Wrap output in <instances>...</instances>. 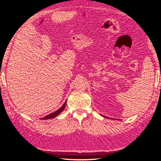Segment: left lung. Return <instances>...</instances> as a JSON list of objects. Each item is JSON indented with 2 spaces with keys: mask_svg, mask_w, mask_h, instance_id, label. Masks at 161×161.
Listing matches in <instances>:
<instances>
[{
  "mask_svg": "<svg viewBox=\"0 0 161 161\" xmlns=\"http://www.w3.org/2000/svg\"><path fill=\"white\" fill-rule=\"evenodd\" d=\"M105 118H107V117H105Z\"/></svg>",
  "mask_w": 161,
  "mask_h": 161,
  "instance_id": "obj_1",
  "label": "left lung"
}]
</instances>
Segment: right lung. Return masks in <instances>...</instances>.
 Wrapping results in <instances>:
<instances>
[{
	"label": "right lung",
	"instance_id": "1",
	"mask_svg": "<svg viewBox=\"0 0 161 161\" xmlns=\"http://www.w3.org/2000/svg\"><path fill=\"white\" fill-rule=\"evenodd\" d=\"M66 101H65V103H64V105H63L59 109H58L57 111H54V112H53V113H52V114H50L49 115H46L45 117H43V118H42L41 119H51V118H55L56 116H57L58 115H59L61 113V112L64 109L65 106H66Z\"/></svg>",
	"mask_w": 161,
	"mask_h": 161
}]
</instances>
